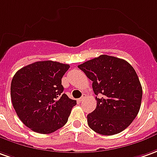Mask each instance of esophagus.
I'll list each match as a JSON object with an SVG mask.
<instances>
[{
	"label": "esophagus",
	"instance_id": "esophagus-1",
	"mask_svg": "<svg viewBox=\"0 0 157 157\" xmlns=\"http://www.w3.org/2000/svg\"><path fill=\"white\" fill-rule=\"evenodd\" d=\"M85 95H83V96H82V97H81L80 98H79L78 100V101H83V100H84V99H85Z\"/></svg>",
	"mask_w": 157,
	"mask_h": 157
}]
</instances>
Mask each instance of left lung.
<instances>
[{"mask_svg": "<svg viewBox=\"0 0 157 157\" xmlns=\"http://www.w3.org/2000/svg\"><path fill=\"white\" fill-rule=\"evenodd\" d=\"M78 67L92 81L97 108L87 115L88 125L101 135L117 134L134 120L141 106L142 86L126 60L101 55Z\"/></svg>", "mask_w": 157, "mask_h": 157, "instance_id": "1", "label": "left lung"}]
</instances>
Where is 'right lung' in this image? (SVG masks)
I'll return each instance as SVG.
<instances>
[{"label":"right lung","instance_id":"1","mask_svg":"<svg viewBox=\"0 0 157 157\" xmlns=\"http://www.w3.org/2000/svg\"><path fill=\"white\" fill-rule=\"evenodd\" d=\"M70 67L57 61H36L19 69L11 83V99L20 121L42 134L52 133L67 122L77 104L63 92L61 78Z\"/></svg>","mask_w":157,"mask_h":157}]
</instances>
